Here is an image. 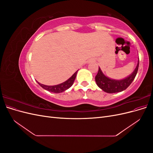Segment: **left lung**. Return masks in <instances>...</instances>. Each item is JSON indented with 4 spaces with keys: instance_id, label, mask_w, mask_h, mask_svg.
<instances>
[{
    "instance_id": "8db88e82",
    "label": "left lung",
    "mask_w": 153,
    "mask_h": 153,
    "mask_svg": "<svg viewBox=\"0 0 153 153\" xmlns=\"http://www.w3.org/2000/svg\"><path fill=\"white\" fill-rule=\"evenodd\" d=\"M138 66H139V61L138 62L137 66L131 75L121 80H112L105 76L99 68L98 72L95 77L96 84L100 89L108 93H115V92H121L126 89L135 79L138 69Z\"/></svg>"
}]
</instances>
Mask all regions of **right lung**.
Wrapping results in <instances>:
<instances>
[{
    "label": "right lung",
    "instance_id": "add662e5",
    "mask_svg": "<svg viewBox=\"0 0 153 153\" xmlns=\"http://www.w3.org/2000/svg\"><path fill=\"white\" fill-rule=\"evenodd\" d=\"M77 71H76L75 73H74L71 76V77L69 78L68 80L62 83L61 84L56 85H46L39 84V82L38 83L41 87H42L45 90L53 92V93H60V92H64V91L67 90L69 87H71V85L73 84L74 81H75Z\"/></svg>",
    "mask_w": 153,
    "mask_h": 153
}]
</instances>
